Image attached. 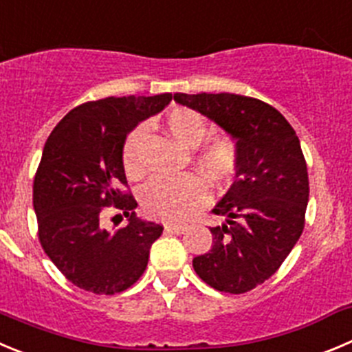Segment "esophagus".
Listing matches in <instances>:
<instances>
[{"instance_id":"obj_1","label":"esophagus","mask_w":352,"mask_h":352,"mask_svg":"<svg viewBox=\"0 0 352 352\" xmlns=\"http://www.w3.org/2000/svg\"><path fill=\"white\" fill-rule=\"evenodd\" d=\"M165 229L168 232H173V234H184L187 231V226H180V224H166Z\"/></svg>"}]
</instances>
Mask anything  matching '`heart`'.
<instances>
[{
	"label": "heart",
	"instance_id": "obj_1",
	"mask_svg": "<svg viewBox=\"0 0 352 352\" xmlns=\"http://www.w3.org/2000/svg\"><path fill=\"white\" fill-rule=\"evenodd\" d=\"M166 130L187 147H196L206 133V123L196 111L175 107L165 116ZM146 128L137 126L123 146V168L130 179L144 175L140 144ZM196 163L213 182L231 179L238 166V146L228 135L210 139L196 151ZM210 198V187L199 173L177 177H156L142 189L140 201L147 215L170 222L187 221Z\"/></svg>",
	"mask_w": 352,
	"mask_h": 352
}]
</instances>
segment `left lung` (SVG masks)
Instances as JSON below:
<instances>
[{"label":"left lung","instance_id":"8db88e82","mask_svg":"<svg viewBox=\"0 0 352 352\" xmlns=\"http://www.w3.org/2000/svg\"><path fill=\"white\" fill-rule=\"evenodd\" d=\"M236 140L234 182L213 213L212 250L192 258L196 274L226 294H245L269 280L304 231L309 179L300 140L283 114L236 94H175Z\"/></svg>","mask_w":352,"mask_h":352}]
</instances>
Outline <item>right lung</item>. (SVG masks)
Listing matches in <instances>:
<instances>
[{
	"label": "right lung",
	"instance_id": "right-lung-1",
	"mask_svg": "<svg viewBox=\"0 0 352 352\" xmlns=\"http://www.w3.org/2000/svg\"><path fill=\"white\" fill-rule=\"evenodd\" d=\"M170 100L172 94L87 102L58 121L43 147L32 187L39 241L58 271L83 290L114 295L146 271L163 226L137 217L135 199L120 191L126 186L123 146L140 121ZM109 204L129 219L124 228L101 226V206Z\"/></svg>",
	"mask_w": 352,
	"mask_h": 352
}]
</instances>
